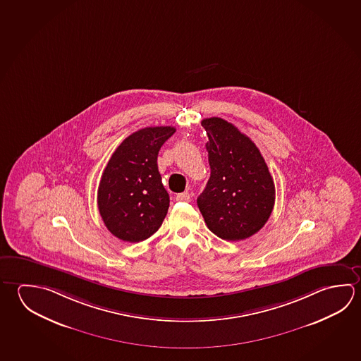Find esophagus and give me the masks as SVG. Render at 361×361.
<instances>
[{
	"label": "esophagus",
	"mask_w": 361,
	"mask_h": 361,
	"mask_svg": "<svg viewBox=\"0 0 361 361\" xmlns=\"http://www.w3.org/2000/svg\"><path fill=\"white\" fill-rule=\"evenodd\" d=\"M176 200L178 202H189L190 200V194L188 191H185V192H181V194H178L176 195Z\"/></svg>",
	"instance_id": "1"
}]
</instances>
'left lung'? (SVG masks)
<instances>
[{
  "instance_id": "obj_1",
  "label": "left lung",
  "mask_w": 361,
  "mask_h": 361,
  "mask_svg": "<svg viewBox=\"0 0 361 361\" xmlns=\"http://www.w3.org/2000/svg\"><path fill=\"white\" fill-rule=\"evenodd\" d=\"M207 130L210 178L197 197L209 229L221 240H246L271 215L275 185L259 148L221 118L202 121Z\"/></svg>"
}]
</instances>
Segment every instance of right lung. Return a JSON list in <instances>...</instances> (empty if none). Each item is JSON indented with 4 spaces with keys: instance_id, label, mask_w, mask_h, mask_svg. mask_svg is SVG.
<instances>
[{
    "instance_id": "add662e5",
    "label": "right lung",
    "mask_w": 361,
    "mask_h": 361,
    "mask_svg": "<svg viewBox=\"0 0 361 361\" xmlns=\"http://www.w3.org/2000/svg\"><path fill=\"white\" fill-rule=\"evenodd\" d=\"M176 132L149 127L130 134L109 159L97 190L102 221L115 237L140 242L156 233L170 207L159 172V151Z\"/></svg>"
}]
</instances>
